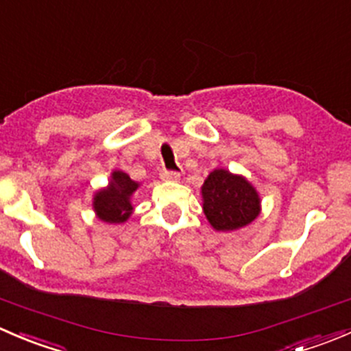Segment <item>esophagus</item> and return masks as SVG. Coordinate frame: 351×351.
<instances>
[{"mask_svg":"<svg viewBox=\"0 0 351 351\" xmlns=\"http://www.w3.org/2000/svg\"><path fill=\"white\" fill-rule=\"evenodd\" d=\"M180 176L182 175L178 171H169V169H162L161 171V180H165V182H178Z\"/></svg>","mask_w":351,"mask_h":351,"instance_id":"1","label":"esophagus"}]
</instances>
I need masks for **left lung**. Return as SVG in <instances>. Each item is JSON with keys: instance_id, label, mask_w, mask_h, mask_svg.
I'll list each match as a JSON object with an SVG mask.
<instances>
[{"instance_id": "8db88e82", "label": "left lung", "mask_w": 351, "mask_h": 351, "mask_svg": "<svg viewBox=\"0 0 351 351\" xmlns=\"http://www.w3.org/2000/svg\"><path fill=\"white\" fill-rule=\"evenodd\" d=\"M204 214L215 231H236L260 215V195L241 175L214 169L202 186Z\"/></svg>"}]
</instances>
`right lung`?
<instances>
[{
  "label": "right lung",
  "mask_w": 351,
  "mask_h": 351,
  "mask_svg": "<svg viewBox=\"0 0 351 351\" xmlns=\"http://www.w3.org/2000/svg\"><path fill=\"white\" fill-rule=\"evenodd\" d=\"M137 189L139 183L130 180L127 173L115 169L107 189L98 190L93 197V208L98 219L108 224L125 222L134 210L130 197Z\"/></svg>",
  "instance_id": "add662e5"
}]
</instances>
